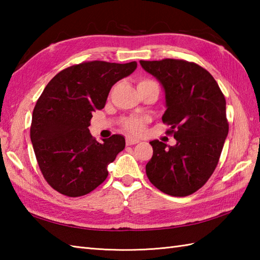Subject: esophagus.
Wrapping results in <instances>:
<instances>
[{
    "label": "esophagus",
    "instance_id": "34e87169",
    "mask_svg": "<svg viewBox=\"0 0 260 260\" xmlns=\"http://www.w3.org/2000/svg\"><path fill=\"white\" fill-rule=\"evenodd\" d=\"M139 142H140L139 139H134V137H131V136L126 137V145H134V144H137Z\"/></svg>",
    "mask_w": 260,
    "mask_h": 260
}]
</instances>
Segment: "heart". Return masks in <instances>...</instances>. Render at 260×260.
I'll return each mask as SVG.
<instances>
[{"label": "heart", "instance_id": "heart-1", "mask_svg": "<svg viewBox=\"0 0 260 260\" xmlns=\"http://www.w3.org/2000/svg\"><path fill=\"white\" fill-rule=\"evenodd\" d=\"M147 84H156V82L151 79L139 80V86ZM147 121L148 119L146 117H142V116H129V117H126L123 119V127L127 133L133 135H141L144 133Z\"/></svg>", "mask_w": 260, "mask_h": 260}]
</instances>
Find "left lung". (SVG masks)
<instances>
[{
    "instance_id": "obj_1",
    "label": "left lung",
    "mask_w": 260,
    "mask_h": 260,
    "mask_svg": "<svg viewBox=\"0 0 260 260\" xmlns=\"http://www.w3.org/2000/svg\"><path fill=\"white\" fill-rule=\"evenodd\" d=\"M140 63L164 88L162 120L176 140L174 146L150 142L153 156L146 175L169 196H190L206 184L218 165L229 131L224 96L211 74L194 62L163 59Z\"/></svg>"
}]
</instances>
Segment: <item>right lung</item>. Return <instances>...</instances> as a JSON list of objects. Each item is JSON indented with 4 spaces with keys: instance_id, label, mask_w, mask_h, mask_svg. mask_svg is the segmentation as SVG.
Instances as JSON below:
<instances>
[{
    "instance_id": "1",
    "label": "right lung",
    "mask_w": 260,
    "mask_h": 260,
    "mask_svg": "<svg viewBox=\"0 0 260 260\" xmlns=\"http://www.w3.org/2000/svg\"><path fill=\"white\" fill-rule=\"evenodd\" d=\"M136 61H87L74 64L49 81L33 109L31 142L43 178L63 196L76 198L106 180L107 167L124 150L125 139L91 136L92 112L103 109L116 82L136 69Z\"/></svg>"
}]
</instances>
